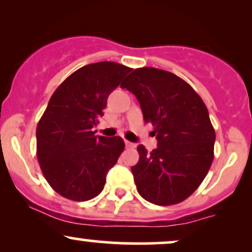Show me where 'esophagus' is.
Returning <instances> with one entry per match:
<instances>
[{"instance_id":"1","label":"esophagus","mask_w":252,"mask_h":252,"mask_svg":"<svg viewBox=\"0 0 252 252\" xmlns=\"http://www.w3.org/2000/svg\"><path fill=\"white\" fill-rule=\"evenodd\" d=\"M124 142H126V148H135V144L134 143H131V142H129V141H124Z\"/></svg>"}]
</instances>
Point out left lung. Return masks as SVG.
<instances>
[{
	"label": "left lung",
	"instance_id": "8db88e82",
	"mask_svg": "<svg viewBox=\"0 0 252 252\" xmlns=\"http://www.w3.org/2000/svg\"><path fill=\"white\" fill-rule=\"evenodd\" d=\"M121 88L131 91L152 123L158 148L137 147L131 167L140 195L160 206L184 201L200 186L215 158L216 132L206 105L189 83L168 71L136 68Z\"/></svg>",
	"mask_w": 252,
	"mask_h": 252
}]
</instances>
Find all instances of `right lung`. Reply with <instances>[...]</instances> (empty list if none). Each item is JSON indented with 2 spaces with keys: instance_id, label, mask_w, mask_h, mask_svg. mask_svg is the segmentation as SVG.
Here are the masks:
<instances>
[{
  "instance_id": "1",
  "label": "right lung",
  "mask_w": 252,
  "mask_h": 252,
  "mask_svg": "<svg viewBox=\"0 0 252 252\" xmlns=\"http://www.w3.org/2000/svg\"><path fill=\"white\" fill-rule=\"evenodd\" d=\"M131 68L100 62L83 66L52 94L36 126V156L50 186L73 201L102 192L108 170L124 150L120 136H97L109 94Z\"/></svg>"
}]
</instances>
